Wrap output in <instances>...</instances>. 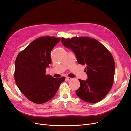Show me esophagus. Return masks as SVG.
Returning <instances> with one entry per match:
<instances>
[{"mask_svg": "<svg viewBox=\"0 0 131 131\" xmlns=\"http://www.w3.org/2000/svg\"><path fill=\"white\" fill-rule=\"evenodd\" d=\"M66 79V80H67L68 81H70V80H71L72 79V78H70V77H67Z\"/></svg>", "mask_w": 131, "mask_h": 131, "instance_id": "obj_1", "label": "esophagus"}]
</instances>
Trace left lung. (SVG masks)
<instances>
[{"label": "left lung", "mask_w": 131, "mask_h": 131, "mask_svg": "<svg viewBox=\"0 0 131 131\" xmlns=\"http://www.w3.org/2000/svg\"><path fill=\"white\" fill-rule=\"evenodd\" d=\"M61 42L75 53L79 64L85 65L88 79H79L77 95L83 101L95 103L104 99L113 86L115 61L111 53L96 39L75 37L61 38Z\"/></svg>", "instance_id": "left-lung-1"}]
</instances>
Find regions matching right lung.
Listing matches in <instances>:
<instances>
[{
	"label": "right lung",
	"instance_id": "obj_1",
	"mask_svg": "<svg viewBox=\"0 0 131 131\" xmlns=\"http://www.w3.org/2000/svg\"><path fill=\"white\" fill-rule=\"evenodd\" d=\"M60 39L41 37L33 41L20 51L15 60L14 79L16 84L31 101L42 104L52 99L57 92L64 77L53 78L46 74L51 64L50 52Z\"/></svg>",
	"mask_w": 131,
	"mask_h": 131
}]
</instances>
